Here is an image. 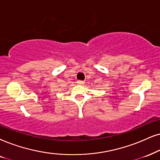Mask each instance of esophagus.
Here are the masks:
<instances>
[{
	"label": "esophagus",
	"mask_w": 160,
	"mask_h": 160,
	"mask_svg": "<svg viewBox=\"0 0 160 160\" xmlns=\"http://www.w3.org/2000/svg\"><path fill=\"white\" fill-rule=\"evenodd\" d=\"M85 83L84 81H82V80H78V84L80 85V86H82Z\"/></svg>",
	"instance_id": "esophagus-1"
}]
</instances>
